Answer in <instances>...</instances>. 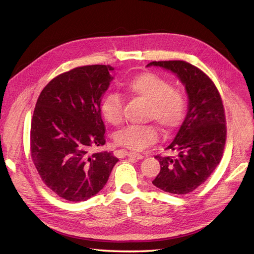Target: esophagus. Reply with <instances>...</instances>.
I'll return each instance as SVG.
<instances>
[{
    "label": "esophagus",
    "instance_id": "1",
    "mask_svg": "<svg viewBox=\"0 0 254 254\" xmlns=\"http://www.w3.org/2000/svg\"><path fill=\"white\" fill-rule=\"evenodd\" d=\"M125 155L128 156V157H133V158H136V159H143V155H141V153L139 152H134V151H125Z\"/></svg>",
    "mask_w": 254,
    "mask_h": 254
}]
</instances>
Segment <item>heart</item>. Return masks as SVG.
Wrapping results in <instances>:
<instances>
[{
    "label": "heart",
    "instance_id": "b5f03b06",
    "mask_svg": "<svg viewBox=\"0 0 254 254\" xmlns=\"http://www.w3.org/2000/svg\"><path fill=\"white\" fill-rule=\"evenodd\" d=\"M129 95L143 99L148 104L145 119L155 121L165 132L178 128L187 112L184 92L172 87L167 79L152 72H143L129 78L123 86ZM101 113L113 126L123 122V98L117 92H108L102 98ZM159 137L155 124L128 125L114 134V141L124 147L142 150L156 143Z\"/></svg>",
    "mask_w": 254,
    "mask_h": 254
}]
</instances>
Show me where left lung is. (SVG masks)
<instances>
[{"label": "left lung", "instance_id": "left-lung-1", "mask_svg": "<svg viewBox=\"0 0 254 254\" xmlns=\"http://www.w3.org/2000/svg\"><path fill=\"white\" fill-rule=\"evenodd\" d=\"M177 74L186 86L189 111L175 140L166 149L174 156L157 155L161 170L153 186L171 194L186 195L206 181L224 153L227 126L224 104L213 80L200 68L183 60L152 61Z\"/></svg>", "mask_w": 254, "mask_h": 254}]
</instances>
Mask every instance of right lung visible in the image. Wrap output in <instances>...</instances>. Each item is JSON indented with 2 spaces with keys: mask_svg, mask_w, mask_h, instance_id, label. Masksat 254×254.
Here are the masks:
<instances>
[{
  "mask_svg": "<svg viewBox=\"0 0 254 254\" xmlns=\"http://www.w3.org/2000/svg\"><path fill=\"white\" fill-rule=\"evenodd\" d=\"M113 70L104 64L72 68L53 78L37 99L30 156L43 183L65 200L96 195L119 161L113 152H90L106 143L101 102Z\"/></svg>",
  "mask_w": 254,
  "mask_h": 254,
  "instance_id": "right-lung-1",
  "label": "right lung"
}]
</instances>
